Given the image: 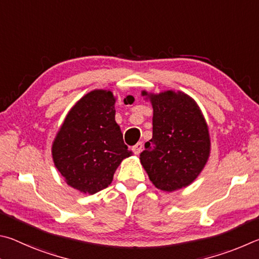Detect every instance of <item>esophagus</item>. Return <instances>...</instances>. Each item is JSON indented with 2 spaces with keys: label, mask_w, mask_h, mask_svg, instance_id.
Segmentation results:
<instances>
[{
  "label": "esophagus",
  "mask_w": 259,
  "mask_h": 259,
  "mask_svg": "<svg viewBox=\"0 0 259 259\" xmlns=\"http://www.w3.org/2000/svg\"><path fill=\"white\" fill-rule=\"evenodd\" d=\"M142 147H143L142 142H139V143L135 144V146L132 148V150H133V152L135 153V155H139V153L142 151Z\"/></svg>",
  "instance_id": "1"
}]
</instances>
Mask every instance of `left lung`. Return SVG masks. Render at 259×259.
<instances>
[{
	"label": "left lung",
	"instance_id": "left-lung-1",
	"mask_svg": "<svg viewBox=\"0 0 259 259\" xmlns=\"http://www.w3.org/2000/svg\"><path fill=\"white\" fill-rule=\"evenodd\" d=\"M153 108L152 139L140 161L157 189L171 192L191 184L210 155L208 125L194 100L181 91H142Z\"/></svg>",
	"mask_w": 259,
	"mask_h": 259
}]
</instances>
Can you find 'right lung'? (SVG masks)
<instances>
[{
	"label": "right lung",
	"mask_w": 259,
	"mask_h": 259,
	"mask_svg": "<svg viewBox=\"0 0 259 259\" xmlns=\"http://www.w3.org/2000/svg\"><path fill=\"white\" fill-rule=\"evenodd\" d=\"M134 98L127 95L124 102ZM110 90H93L75 103L52 143L54 166L69 187L94 194L110 185L117 167L132 156L115 120Z\"/></svg>",
	"instance_id": "1"
}]
</instances>
